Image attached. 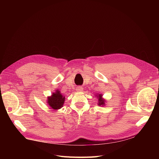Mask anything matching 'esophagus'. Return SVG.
Listing matches in <instances>:
<instances>
[{"instance_id": "34e87169", "label": "esophagus", "mask_w": 159, "mask_h": 159, "mask_svg": "<svg viewBox=\"0 0 159 159\" xmlns=\"http://www.w3.org/2000/svg\"><path fill=\"white\" fill-rule=\"evenodd\" d=\"M82 87H77V88H76V90L77 91H78V92H81L82 90Z\"/></svg>"}]
</instances>
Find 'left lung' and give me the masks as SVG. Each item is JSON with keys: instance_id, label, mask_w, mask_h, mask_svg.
Segmentation results:
<instances>
[{"instance_id": "1", "label": "left lung", "mask_w": 159, "mask_h": 159, "mask_svg": "<svg viewBox=\"0 0 159 159\" xmlns=\"http://www.w3.org/2000/svg\"><path fill=\"white\" fill-rule=\"evenodd\" d=\"M96 97H97V98L98 99V104L99 106H105V102H106V100L102 98V94H96Z\"/></svg>"}]
</instances>
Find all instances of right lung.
I'll use <instances>...</instances> for the list:
<instances>
[{
	"label": "right lung",
	"instance_id": "1",
	"mask_svg": "<svg viewBox=\"0 0 159 159\" xmlns=\"http://www.w3.org/2000/svg\"><path fill=\"white\" fill-rule=\"evenodd\" d=\"M65 100V97L64 95L61 93L59 90L57 89L51 96H48L47 104L52 109L58 110L63 107Z\"/></svg>",
	"mask_w": 159,
	"mask_h": 159
}]
</instances>
